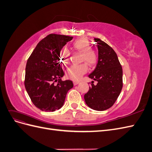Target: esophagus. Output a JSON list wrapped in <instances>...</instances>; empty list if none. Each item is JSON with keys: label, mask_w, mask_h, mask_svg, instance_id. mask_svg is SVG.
Instances as JSON below:
<instances>
[{"label": "esophagus", "mask_w": 152, "mask_h": 152, "mask_svg": "<svg viewBox=\"0 0 152 152\" xmlns=\"http://www.w3.org/2000/svg\"><path fill=\"white\" fill-rule=\"evenodd\" d=\"M78 84H79V81H77V80H74V81H73V84H74L75 86L77 85Z\"/></svg>", "instance_id": "34e87169"}]
</instances>
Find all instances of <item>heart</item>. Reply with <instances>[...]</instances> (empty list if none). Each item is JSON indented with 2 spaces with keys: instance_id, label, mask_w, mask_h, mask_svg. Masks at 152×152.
Masks as SVG:
<instances>
[{
  "instance_id": "b5f03b06",
  "label": "heart",
  "mask_w": 152,
  "mask_h": 152,
  "mask_svg": "<svg viewBox=\"0 0 152 152\" xmlns=\"http://www.w3.org/2000/svg\"><path fill=\"white\" fill-rule=\"evenodd\" d=\"M72 45L73 48L82 53L81 61L86 62L79 65H73L68 68L66 71V76L68 78L78 80L88 70V66L87 64L90 66L96 65L98 61V54L96 50L91 48L89 40L86 37L77 39L73 42ZM70 54V51L66 47L61 48L59 52V60L61 63L64 65L67 64L69 61Z\"/></svg>"
}]
</instances>
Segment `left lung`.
<instances>
[{
  "instance_id": "1",
  "label": "left lung",
  "mask_w": 152,
  "mask_h": 152,
  "mask_svg": "<svg viewBox=\"0 0 152 152\" xmlns=\"http://www.w3.org/2000/svg\"><path fill=\"white\" fill-rule=\"evenodd\" d=\"M98 48V61L94 70L88 75L98 82H91L84 95L86 103L91 108L103 111L116 102L122 89V68L114 50L99 39H94Z\"/></svg>"
}]
</instances>
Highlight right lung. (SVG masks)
Segmentation results:
<instances>
[{
  "mask_svg": "<svg viewBox=\"0 0 152 152\" xmlns=\"http://www.w3.org/2000/svg\"><path fill=\"white\" fill-rule=\"evenodd\" d=\"M72 39L49 34L38 43L27 60L25 88L32 103L42 111L54 112L61 108L73 86L72 81L61 80L65 73L59 57L61 48Z\"/></svg>",
  "mask_w": 152,
  "mask_h": 152,
  "instance_id": "add662e5",
  "label": "right lung"
}]
</instances>
